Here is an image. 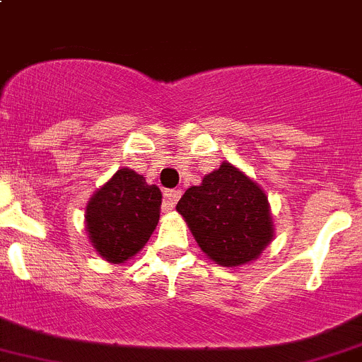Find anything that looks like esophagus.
I'll list each match as a JSON object with an SVG mask.
<instances>
[{"label": "esophagus", "mask_w": 362, "mask_h": 362, "mask_svg": "<svg viewBox=\"0 0 362 362\" xmlns=\"http://www.w3.org/2000/svg\"><path fill=\"white\" fill-rule=\"evenodd\" d=\"M179 197H181V190H167L165 192V201H163V210L170 211L177 204Z\"/></svg>", "instance_id": "1"}]
</instances>
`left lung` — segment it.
<instances>
[{"mask_svg": "<svg viewBox=\"0 0 362 362\" xmlns=\"http://www.w3.org/2000/svg\"><path fill=\"white\" fill-rule=\"evenodd\" d=\"M175 210L203 253L224 267L257 260L274 237L265 192L228 161L204 175L203 183L188 188Z\"/></svg>", "mask_w": 362, "mask_h": 362, "instance_id": "obj_1", "label": "left lung"}]
</instances>
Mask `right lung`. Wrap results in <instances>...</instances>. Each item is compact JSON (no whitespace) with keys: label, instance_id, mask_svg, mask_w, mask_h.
<instances>
[{"label":"right lung","instance_id":"add662e5","mask_svg":"<svg viewBox=\"0 0 362 362\" xmlns=\"http://www.w3.org/2000/svg\"><path fill=\"white\" fill-rule=\"evenodd\" d=\"M161 190L132 168H120L86 204L93 250L109 264H124L151 238L159 221Z\"/></svg>","mask_w":362,"mask_h":362}]
</instances>
